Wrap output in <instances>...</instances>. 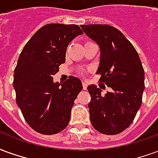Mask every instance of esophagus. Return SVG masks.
Segmentation results:
<instances>
[{
	"instance_id": "1",
	"label": "esophagus",
	"mask_w": 158,
	"mask_h": 158,
	"mask_svg": "<svg viewBox=\"0 0 158 158\" xmlns=\"http://www.w3.org/2000/svg\"><path fill=\"white\" fill-rule=\"evenodd\" d=\"M82 85H83V89H87V83L85 82V81H83Z\"/></svg>"
}]
</instances>
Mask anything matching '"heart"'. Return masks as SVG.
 <instances>
[{"instance_id": "heart-1", "label": "heart", "mask_w": 158, "mask_h": 158, "mask_svg": "<svg viewBox=\"0 0 158 158\" xmlns=\"http://www.w3.org/2000/svg\"><path fill=\"white\" fill-rule=\"evenodd\" d=\"M80 73H81V74H83V73H84V71H81V72H80Z\"/></svg>"}]
</instances>
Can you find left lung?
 I'll return each mask as SVG.
<instances>
[{
	"instance_id": "obj_1",
	"label": "left lung",
	"mask_w": 158,
	"mask_h": 158,
	"mask_svg": "<svg viewBox=\"0 0 158 158\" xmlns=\"http://www.w3.org/2000/svg\"><path fill=\"white\" fill-rule=\"evenodd\" d=\"M85 35L100 46L97 73L110 90L105 96L95 85L88 86L92 126L102 134L117 135L132 123L142 103L145 73L135 47L118 29L106 24L82 25ZM102 88V87H101Z\"/></svg>"
}]
</instances>
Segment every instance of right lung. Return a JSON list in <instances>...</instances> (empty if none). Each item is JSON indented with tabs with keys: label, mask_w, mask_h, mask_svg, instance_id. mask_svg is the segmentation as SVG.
<instances>
[{
	"label": "right lung",
	"mask_w": 158,
	"mask_h": 158,
	"mask_svg": "<svg viewBox=\"0 0 158 158\" xmlns=\"http://www.w3.org/2000/svg\"><path fill=\"white\" fill-rule=\"evenodd\" d=\"M83 34L76 24H46L19 56L13 80L16 101L26 122L40 134H57L69 124L82 83L73 76L62 84L54 83L53 76L65 62L69 43Z\"/></svg>",
	"instance_id": "right-lung-1"
}]
</instances>
